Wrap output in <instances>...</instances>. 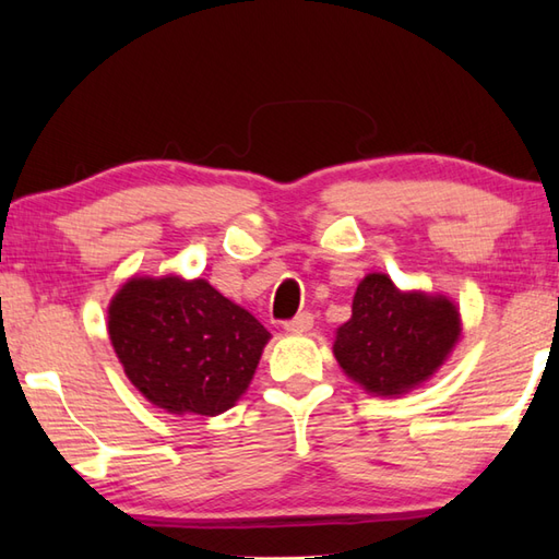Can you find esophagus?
Segmentation results:
<instances>
[{"label":"esophagus","instance_id":"obj_1","mask_svg":"<svg viewBox=\"0 0 559 559\" xmlns=\"http://www.w3.org/2000/svg\"><path fill=\"white\" fill-rule=\"evenodd\" d=\"M312 322H314L312 312H300L298 317H293L290 322L283 324V329H286L288 334H302V331H310L312 329Z\"/></svg>","mask_w":559,"mask_h":559}]
</instances>
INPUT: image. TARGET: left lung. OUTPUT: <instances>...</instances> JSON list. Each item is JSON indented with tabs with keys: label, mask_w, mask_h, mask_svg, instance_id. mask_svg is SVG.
Listing matches in <instances>:
<instances>
[{
	"label": "left lung",
	"mask_w": 559,
	"mask_h": 559,
	"mask_svg": "<svg viewBox=\"0 0 559 559\" xmlns=\"http://www.w3.org/2000/svg\"><path fill=\"white\" fill-rule=\"evenodd\" d=\"M459 336V307L447 295L403 293L386 273H367L350 319L336 329L334 355L367 394L401 396L444 365Z\"/></svg>",
	"instance_id": "1"
}]
</instances>
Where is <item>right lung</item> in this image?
Returning a JSON list of instances; mask_svg holds the SVG:
<instances>
[{
  "label": "right lung",
  "mask_w": 559,
  "mask_h": 559,
  "mask_svg": "<svg viewBox=\"0 0 559 559\" xmlns=\"http://www.w3.org/2000/svg\"><path fill=\"white\" fill-rule=\"evenodd\" d=\"M108 331L129 382L177 415L233 408L271 338L209 281L180 276L129 278L108 307Z\"/></svg>",
  "instance_id": "obj_1"
}]
</instances>
